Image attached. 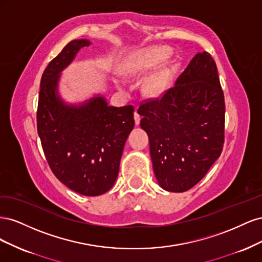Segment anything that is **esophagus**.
Returning <instances> with one entry per match:
<instances>
[{
    "label": "esophagus",
    "instance_id": "1",
    "mask_svg": "<svg viewBox=\"0 0 262 262\" xmlns=\"http://www.w3.org/2000/svg\"><path fill=\"white\" fill-rule=\"evenodd\" d=\"M140 120H141V116L137 113V110H136V113H134V122H136L137 125H139L140 124Z\"/></svg>",
    "mask_w": 262,
    "mask_h": 262
}]
</instances>
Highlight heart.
<instances>
[{
	"label": "heart",
	"mask_w": 262,
	"mask_h": 262,
	"mask_svg": "<svg viewBox=\"0 0 262 262\" xmlns=\"http://www.w3.org/2000/svg\"><path fill=\"white\" fill-rule=\"evenodd\" d=\"M172 54L167 47H150L129 55L123 62V69L132 75H142L160 67ZM170 70L162 67L150 74L145 82V91L149 95H158L167 87L170 80Z\"/></svg>",
	"instance_id": "heart-1"
}]
</instances>
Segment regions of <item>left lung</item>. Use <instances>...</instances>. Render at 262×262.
I'll return each instance as SVG.
<instances>
[{"label":"left lung","instance_id":"obj_1","mask_svg":"<svg viewBox=\"0 0 262 262\" xmlns=\"http://www.w3.org/2000/svg\"><path fill=\"white\" fill-rule=\"evenodd\" d=\"M138 114L158 185L170 192L195 186L224 143V95L211 55L196 53L175 86L141 105Z\"/></svg>","mask_w":262,"mask_h":262}]
</instances>
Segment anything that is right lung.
Listing matches in <instances>:
<instances>
[{
  "label": "right lung",
  "instance_id": "obj_1",
  "mask_svg": "<svg viewBox=\"0 0 262 262\" xmlns=\"http://www.w3.org/2000/svg\"><path fill=\"white\" fill-rule=\"evenodd\" d=\"M91 45L89 39L70 41L43 71L37 130L54 176L76 193L96 196L117 180L125 141L134 126V107L109 106L101 94L80 102L62 97L63 70Z\"/></svg>",
  "mask_w": 262,
  "mask_h": 262
}]
</instances>
